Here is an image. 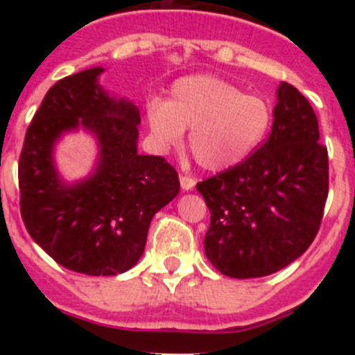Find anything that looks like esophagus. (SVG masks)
I'll use <instances>...</instances> for the list:
<instances>
[{
  "label": "esophagus",
  "mask_w": 355,
  "mask_h": 355,
  "mask_svg": "<svg viewBox=\"0 0 355 355\" xmlns=\"http://www.w3.org/2000/svg\"><path fill=\"white\" fill-rule=\"evenodd\" d=\"M180 183H181V188H183L184 192H188V190H192V188L196 187V180H193V178H190V175H184V174L180 175Z\"/></svg>",
  "instance_id": "esophagus-1"
}]
</instances>
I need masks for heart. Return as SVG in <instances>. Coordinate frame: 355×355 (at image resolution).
I'll return each mask as SVG.
<instances>
[{"instance_id": "1", "label": "heart", "mask_w": 355, "mask_h": 355, "mask_svg": "<svg viewBox=\"0 0 355 355\" xmlns=\"http://www.w3.org/2000/svg\"><path fill=\"white\" fill-rule=\"evenodd\" d=\"M274 110L259 94H247L222 78L196 74L175 81L168 101L147 103L150 137L162 150L188 146L200 167L227 171L245 162L270 133Z\"/></svg>"}]
</instances>
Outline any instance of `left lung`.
I'll return each mask as SVG.
<instances>
[{
    "label": "left lung",
    "mask_w": 355,
    "mask_h": 355,
    "mask_svg": "<svg viewBox=\"0 0 355 355\" xmlns=\"http://www.w3.org/2000/svg\"><path fill=\"white\" fill-rule=\"evenodd\" d=\"M318 140L311 105L283 81L268 140L236 167L197 183L211 213L206 258L220 274L270 275L311 245L329 193L327 147Z\"/></svg>",
    "instance_id": "1"
}]
</instances>
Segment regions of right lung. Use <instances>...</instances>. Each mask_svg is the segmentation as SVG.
<instances>
[{
	"label": "right lung",
	"instance_id": "obj_1",
	"mask_svg": "<svg viewBox=\"0 0 355 355\" xmlns=\"http://www.w3.org/2000/svg\"><path fill=\"white\" fill-rule=\"evenodd\" d=\"M103 67L56 81L28 126L19 158L21 216L58 265L85 275H117L137 265L153 216L180 193L178 172L162 156L139 155L140 110L110 96ZM85 129L98 142L93 174L65 184L54 146Z\"/></svg>",
	"mask_w": 355,
	"mask_h": 355
}]
</instances>
